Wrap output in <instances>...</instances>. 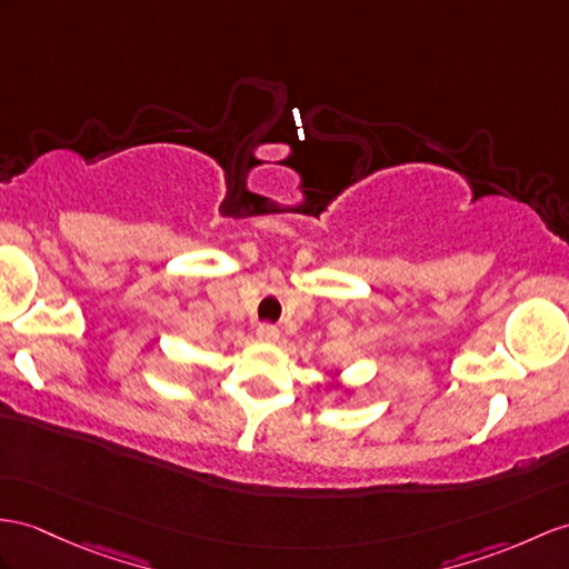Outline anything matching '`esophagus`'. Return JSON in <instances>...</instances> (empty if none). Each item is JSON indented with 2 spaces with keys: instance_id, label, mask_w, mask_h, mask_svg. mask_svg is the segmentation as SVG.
<instances>
[{
  "instance_id": "1",
  "label": "esophagus",
  "mask_w": 569,
  "mask_h": 569,
  "mask_svg": "<svg viewBox=\"0 0 569 569\" xmlns=\"http://www.w3.org/2000/svg\"><path fill=\"white\" fill-rule=\"evenodd\" d=\"M256 336H258L260 342H277V340H280V330H277L270 323H262V326H258Z\"/></svg>"
}]
</instances>
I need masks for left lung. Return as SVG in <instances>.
I'll use <instances>...</instances> for the list:
<instances>
[{
  "mask_svg": "<svg viewBox=\"0 0 569 569\" xmlns=\"http://www.w3.org/2000/svg\"><path fill=\"white\" fill-rule=\"evenodd\" d=\"M328 386H330V389H332V391H340V393H342V396H340V400H342V398H348V396H352V393H355L352 389H348V386H345V381H342V371H336V377H332V381H330Z\"/></svg>",
  "mask_w": 569,
  "mask_h": 569,
  "instance_id": "8db88e82",
  "label": "left lung"
}]
</instances>
